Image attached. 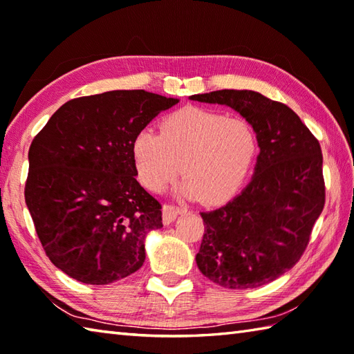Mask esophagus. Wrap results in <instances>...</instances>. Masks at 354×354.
I'll return each instance as SVG.
<instances>
[{
    "label": "esophagus",
    "instance_id": "1",
    "mask_svg": "<svg viewBox=\"0 0 354 354\" xmlns=\"http://www.w3.org/2000/svg\"><path fill=\"white\" fill-rule=\"evenodd\" d=\"M184 213H185V209H183V208L165 204L162 207V222H164V225H170L171 222L176 221L178 216H181Z\"/></svg>",
    "mask_w": 354,
    "mask_h": 354
}]
</instances>
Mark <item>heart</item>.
<instances>
[{
	"instance_id": "b5f03b06",
	"label": "heart",
	"mask_w": 354,
	"mask_h": 354,
	"mask_svg": "<svg viewBox=\"0 0 354 354\" xmlns=\"http://www.w3.org/2000/svg\"><path fill=\"white\" fill-rule=\"evenodd\" d=\"M255 155L250 123L198 106L170 112L161 118L160 133L145 127L132 140L137 176L146 189L161 192L181 171L179 194L208 205L222 204L242 187Z\"/></svg>"
}]
</instances>
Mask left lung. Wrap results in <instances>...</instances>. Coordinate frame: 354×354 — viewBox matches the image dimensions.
<instances>
[{"label": "left lung", "mask_w": 354, "mask_h": 354, "mask_svg": "<svg viewBox=\"0 0 354 354\" xmlns=\"http://www.w3.org/2000/svg\"><path fill=\"white\" fill-rule=\"evenodd\" d=\"M190 100L225 104L252 126L260 153L251 183L227 205L201 213L202 274L228 289L277 280L301 259L322 213L326 187L318 140L295 112L248 89H222Z\"/></svg>", "instance_id": "1"}]
</instances>
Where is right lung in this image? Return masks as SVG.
<instances>
[{
    "mask_svg": "<svg viewBox=\"0 0 354 354\" xmlns=\"http://www.w3.org/2000/svg\"><path fill=\"white\" fill-rule=\"evenodd\" d=\"M179 100L118 89L62 104L28 150L26 204L53 265L86 284L138 270L161 204L137 181L132 140Z\"/></svg>",
    "mask_w": 354,
    "mask_h": 354,
    "instance_id": "right-lung-1",
    "label": "right lung"
}]
</instances>
